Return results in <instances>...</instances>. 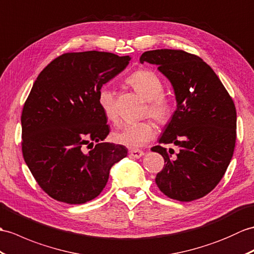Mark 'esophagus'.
<instances>
[{
  "instance_id": "esophagus-1",
  "label": "esophagus",
  "mask_w": 254,
  "mask_h": 254,
  "mask_svg": "<svg viewBox=\"0 0 254 254\" xmlns=\"http://www.w3.org/2000/svg\"><path fill=\"white\" fill-rule=\"evenodd\" d=\"M128 154H129V156H131V157L138 159V158L144 156V151L143 150H139V149H132V150L128 151Z\"/></svg>"
}]
</instances>
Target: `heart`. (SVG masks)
I'll return each mask as SVG.
<instances>
[{
  "label": "heart",
  "mask_w": 254,
  "mask_h": 254,
  "mask_svg": "<svg viewBox=\"0 0 254 254\" xmlns=\"http://www.w3.org/2000/svg\"><path fill=\"white\" fill-rule=\"evenodd\" d=\"M127 84L141 97L148 100L146 114H148L159 126H167L174 115V105L167 94L164 83L159 75L149 69H137L127 78ZM98 105L106 119L118 123L119 116L116 107L115 93L103 86L98 92ZM155 134V127L150 121L128 123L114 134L116 143L127 148H139L145 146Z\"/></svg>",
  "instance_id": "1"
}]
</instances>
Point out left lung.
Instances as JSON below:
<instances>
[{
  "label": "left lung",
  "mask_w": 254,
  "mask_h": 254,
  "mask_svg": "<svg viewBox=\"0 0 254 254\" xmlns=\"http://www.w3.org/2000/svg\"><path fill=\"white\" fill-rule=\"evenodd\" d=\"M140 63L158 64L171 81L178 108L151 150L164 159L156 184L167 197L190 202L215 188L229 166L236 144L237 115L232 96L208 64L182 50H154Z\"/></svg>",
  "instance_id": "left-lung-1"
}]
</instances>
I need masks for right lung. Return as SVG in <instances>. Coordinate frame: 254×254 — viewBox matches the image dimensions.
<instances>
[{"label": "right lung", "mask_w": 254, "mask_h": 254, "mask_svg": "<svg viewBox=\"0 0 254 254\" xmlns=\"http://www.w3.org/2000/svg\"><path fill=\"white\" fill-rule=\"evenodd\" d=\"M128 56L64 53L40 72L21 113V151L39 186L57 201L96 198L125 146L103 143L109 134L98 105L103 84L125 69Z\"/></svg>", "instance_id": "right-lung-1"}]
</instances>
